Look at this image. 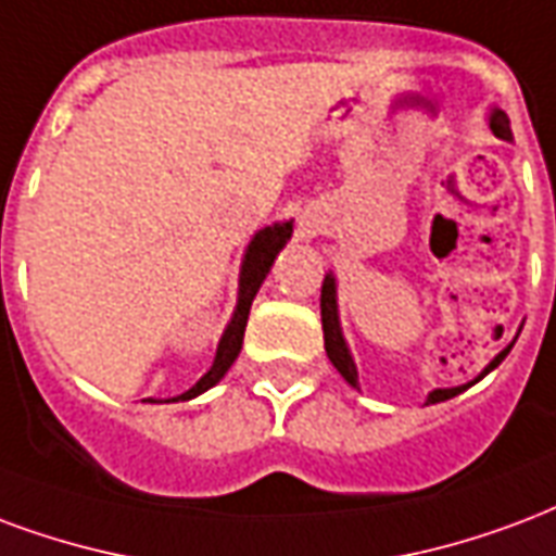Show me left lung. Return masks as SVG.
Returning a JSON list of instances; mask_svg holds the SVG:
<instances>
[{"instance_id":"8db88e82","label":"left lung","mask_w":556,"mask_h":556,"mask_svg":"<svg viewBox=\"0 0 556 556\" xmlns=\"http://www.w3.org/2000/svg\"><path fill=\"white\" fill-rule=\"evenodd\" d=\"M489 129L495 131L501 141H513V131H509V121L507 114L501 109L489 111ZM320 324H324V348H327V356L336 365V371L344 377V380L351 382L353 389H359V374H356V362L351 356V348H348V341H344V332H341V320H339V298H336V277H332V270L324 277V286H320ZM519 339V336H516ZM513 344L516 341H509L504 351L497 353L495 359L489 362L483 371L477 374L475 380L466 382V386H454V389H433V392L427 394V404H439V401H451L459 392H466L468 386H475L477 380H483L489 371H495L501 362L507 359V353L513 351Z\"/></svg>"}]
</instances>
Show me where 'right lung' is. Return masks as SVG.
Listing matches in <instances>:
<instances>
[{
  "label": "right lung",
  "mask_w": 556,
  "mask_h": 556,
  "mask_svg": "<svg viewBox=\"0 0 556 556\" xmlns=\"http://www.w3.org/2000/svg\"><path fill=\"white\" fill-rule=\"evenodd\" d=\"M291 232H294V220H279V224H270L265 226V229H258L256 236L250 238L244 262H241V277H238L236 312H232V318L226 324L224 336L217 341V353L215 362H212V368H208L188 392L176 394V397H167V401H191V397L208 392L212 386H217V382L224 380V374L232 368V362L238 359L241 344H244L247 315H250L253 298H256V291L262 289V282H265L267 270L274 265V258H277L279 250L289 244ZM152 404H159V401H152Z\"/></svg>",
  "instance_id": "right-lung-1"
}]
</instances>
